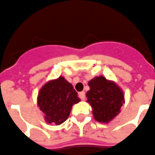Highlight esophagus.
<instances>
[{
    "mask_svg": "<svg viewBox=\"0 0 155 155\" xmlns=\"http://www.w3.org/2000/svg\"><path fill=\"white\" fill-rule=\"evenodd\" d=\"M79 97H80L81 100H84V99H85V92H79Z\"/></svg>",
    "mask_w": 155,
    "mask_h": 155,
    "instance_id": "34e87169",
    "label": "esophagus"
}]
</instances>
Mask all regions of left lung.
<instances>
[{"mask_svg":"<svg viewBox=\"0 0 155 155\" xmlns=\"http://www.w3.org/2000/svg\"><path fill=\"white\" fill-rule=\"evenodd\" d=\"M88 86L90 89L86 92L87 102L92 107L94 118L99 122H109L120 113L125 103L121 88L103 76L89 81Z\"/></svg>","mask_w":155,"mask_h":155,"instance_id":"8db88e82","label":"left lung"}]
</instances>
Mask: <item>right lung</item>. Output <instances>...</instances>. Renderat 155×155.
<instances>
[{"mask_svg": "<svg viewBox=\"0 0 155 155\" xmlns=\"http://www.w3.org/2000/svg\"><path fill=\"white\" fill-rule=\"evenodd\" d=\"M80 100L72 84L60 76L48 81L40 89L38 105L46 122L58 125L68 118L73 105Z\"/></svg>", "mask_w": 155, "mask_h": 155, "instance_id": "add662e5", "label": "right lung"}]
</instances>
